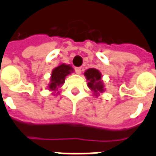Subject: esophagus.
Segmentation results:
<instances>
[{"mask_svg": "<svg viewBox=\"0 0 156 156\" xmlns=\"http://www.w3.org/2000/svg\"><path fill=\"white\" fill-rule=\"evenodd\" d=\"M75 72L77 74H80L82 73V68H75Z\"/></svg>", "mask_w": 156, "mask_h": 156, "instance_id": "34e87169", "label": "esophagus"}]
</instances>
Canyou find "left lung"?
Returning a JSON list of instances; mask_svg holds the SVG:
<instances>
[{"label": "left lung", "mask_w": 156, "mask_h": 156, "mask_svg": "<svg viewBox=\"0 0 156 156\" xmlns=\"http://www.w3.org/2000/svg\"><path fill=\"white\" fill-rule=\"evenodd\" d=\"M88 80V87L94 92V95L98 97L99 94L105 92V85L102 81V74L96 68H88L84 73Z\"/></svg>", "instance_id": "1"}]
</instances>
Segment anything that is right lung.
Returning <instances> with one entry per match:
<instances>
[{
  "instance_id": "add662e5",
  "label": "right lung",
  "mask_w": 156,
  "mask_h": 156,
  "mask_svg": "<svg viewBox=\"0 0 156 156\" xmlns=\"http://www.w3.org/2000/svg\"><path fill=\"white\" fill-rule=\"evenodd\" d=\"M73 72V68L70 65L62 63L57 68H55L51 73L50 83L48 86V88L51 91H58V87H60L64 83L66 77ZM58 92L56 94H58ZM54 94V93H52Z\"/></svg>"
}]
</instances>
